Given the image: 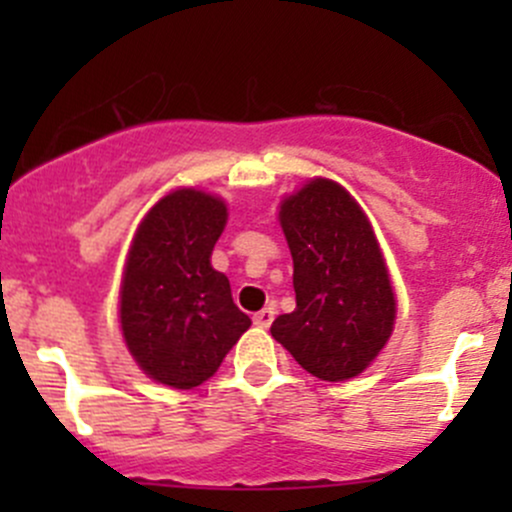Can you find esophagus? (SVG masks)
Wrapping results in <instances>:
<instances>
[{"instance_id":"obj_1","label":"esophagus","mask_w":512,"mask_h":512,"mask_svg":"<svg viewBox=\"0 0 512 512\" xmlns=\"http://www.w3.org/2000/svg\"><path fill=\"white\" fill-rule=\"evenodd\" d=\"M272 322H275V309H272V307L262 309V312H257V314H255V324H257V327L267 329V327H270Z\"/></svg>"}]
</instances>
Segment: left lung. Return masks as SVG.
<instances>
[{
    "label": "left lung",
    "instance_id": "obj_1",
    "mask_svg": "<svg viewBox=\"0 0 512 512\" xmlns=\"http://www.w3.org/2000/svg\"><path fill=\"white\" fill-rule=\"evenodd\" d=\"M294 262V312L272 337L322 381L359 376L394 332L396 297L384 255L359 203L339 183L314 178L280 205Z\"/></svg>",
    "mask_w": 512,
    "mask_h": 512
}]
</instances>
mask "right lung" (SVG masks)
I'll return each mask as SVG.
<instances>
[{
	"label": "right lung",
	"instance_id": "right-lung-1",
	"mask_svg": "<svg viewBox=\"0 0 512 512\" xmlns=\"http://www.w3.org/2000/svg\"><path fill=\"white\" fill-rule=\"evenodd\" d=\"M225 223L223 200L180 188L148 210L133 237L121 282V329L136 364L158 384L200 386L250 329L227 277L210 265Z\"/></svg>",
	"mask_w": 512,
	"mask_h": 512
}]
</instances>
